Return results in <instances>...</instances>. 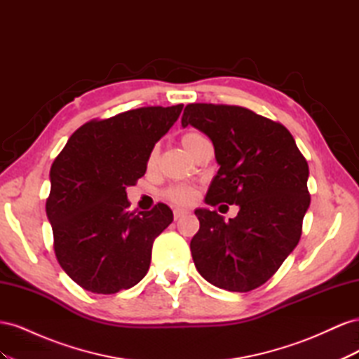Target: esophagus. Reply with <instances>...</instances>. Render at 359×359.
<instances>
[{
	"instance_id": "esophagus-1",
	"label": "esophagus",
	"mask_w": 359,
	"mask_h": 359,
	"mask_svg": "<svg viewBox=\"0 0 359 359\" xmlns=\"http://www.w3.org/2000/svg\"><path fill=\"white\" fill-rule=\"evenodd\" d=\"M187 214H189V211H187V210L177 208V210H173V219H175V220H180V219H182L184 215H187Z\"/></svg>"
}]
</instances>
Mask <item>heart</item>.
Wrapping results in <instances>:
<instances>
[{
	"mask_svg": "<svg viewBox=\"0 0 359 359\" xmlns=\"http://www.w3.org/2000/svg\"><path fill=\"white\" fill-rule=\"evenodd\" d=\"M206 140L201 133L198 132H187L184 133L181 137V144L184 147V149L187 151L189 154H191L194 148H196L201 142ZM157 157H158V149L154 148L151 151L149 156H148V168H154L156 163H157ZM165 196L173 202V203H178V205H187L191 203L196 198V190L190 186H170L166 189L165 191Z\"/></svg>",
	"mask_w": 359,
	"mask_h": 359,
	"instance_id": "heart-1",
	"label": "heart"
}]
</instances>
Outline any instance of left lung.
<instances>
[{
    "label": "left lung",
    "mask_w": 359,
    "mask_h": 359,
    "mask_svg": "<svg viewBox=\"0 0 359 359\" xmlns=\"http://www.w3.org/2000/svg\"><path fill=\"white\" fill-rule=\"evenodd\" d=\"M181 124L212 140L220 165L205 202L240 206L229 222L217 211H194L201 223L190 243L194 265L220 289L262 286L301 238L310 206L307 160L285 126L241 106L191 103Z\"/></svg>",
    "instance_id": "8db88e82"
}]
</instances>
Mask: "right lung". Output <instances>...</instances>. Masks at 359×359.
Listing matches in <instances>:
<instances>
[{"instance_id":"1","label":"right lung","mask_w":359,"mask_h":359,"mask_svg":"<svg viewBox=\"0 0 359 359\" xmlns=\"http://www.w3.org/2000/svg\"><path fill=\"white\" fill-rule=\"evenodd\" d=\"M182 106H148L93 119L53 160L46 201L53 250L61 268L85 290L109 295L147 276L153 243L173 214L165 203L130 212L126 189L145 175L149 153Z\"/></svg>"}]
</instances>
